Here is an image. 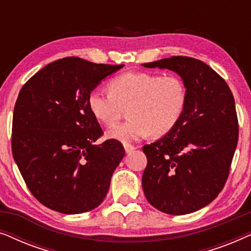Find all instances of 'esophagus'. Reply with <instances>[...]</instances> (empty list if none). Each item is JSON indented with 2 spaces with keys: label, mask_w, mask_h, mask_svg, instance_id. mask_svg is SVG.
Here are the masks:
<instances>
[{
  "label": "esophagus",
  "mask_w": 251,
  "mask_h": 251,
  "mask_svg": "<svg viewBox=\"0 0 251 251\" xmlns=\"http://www.w3.org/2000/svg\"><path fill=\"white\" fill-rule=\"evenodd\" d=\"M125 150H126V153H131L136 150V147L131 145V144H125Z\"/></svg>",
  "instance_id": "34e87169"
}]
</instances>
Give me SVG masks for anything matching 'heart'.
I'll list each match as a JSON object with an SVG mask.
<instances>
[{"label":"heart","mask_w":251,"mask_h":251,"mask_svg":"<svg viewBox=\"0 0 251 251\" xmlns=\"http://www.w3.org/2000/svg\"><path fill=\"white\" fill-rule=\"evenodd\" d=\"M111 91L95 88L88 106L96 120L113 126L128 107L129 120L107 131L109 138L132 142L149 135L160 137L180 121L187 102V89L176 75L126 72L109 82Z\"/></svg>","instance_id":"1"}]
</instances>
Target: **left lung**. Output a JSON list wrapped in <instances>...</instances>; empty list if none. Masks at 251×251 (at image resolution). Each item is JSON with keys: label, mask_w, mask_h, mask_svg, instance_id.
<instances>
[{"label": "left lung", "mask_w": 251, "mask_h": 251, "mask_svg": "<svg viewBox=\"0 0 251 251\" xmlns=\"http://www.w3.org/2000/svg\"><path fill=\"white\" fill-rule=\"evenodd\" d=\"M143 66L176 72L187 89L180 121L143 147L144 194L157 210L191 214L214 201L228 178L239 139L234 97L224 78L195 58L174 56Z\"/></svg>", "instance_id": "obj_1"}]
</instances>
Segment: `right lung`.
<instances>
[{
    "mask_svg": "<svg viewBox=\"0 0 251 251\" xmlns=\"http://www.w3.org/2000/svg\"><path fill=\"white\" fill-rule=\"evenodd\" d=\"M125 65L58 59L34 74L20 90L12 119V155L37 201L61 214L97 208L125 156L116 139L95 144L102 129L88 96Z\"/></svg>",
    "mask_w": 251,
    "mask_h": 251,
    "instance_id": "right-lung-1",
    "label": "right lung"
}]
</instances>
